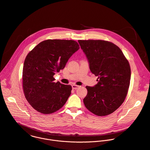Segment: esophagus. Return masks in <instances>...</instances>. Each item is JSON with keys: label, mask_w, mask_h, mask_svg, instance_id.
I'll return each instance as SVG.
<instances>
[{"label": "esophagus", "mask_w": 150, "mask_h": 150, "mask_svg": "<svg viewBox=\"0 0 150 150\" xmlns=\"http://www.w3.org/2000/svg\"><path fill=\"white\" fill-rule=\"evenodd\" d=\"M79 87V86L76 85H72V89H78Z\"/></svg>", "instance_id": "1"}]
</instances>
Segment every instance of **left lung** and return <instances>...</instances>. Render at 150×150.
I'll return each instance as SVG.
<instances>
[{
	"label": "left lung",
	"mask_w": 150,
	"mask_h": 150,
	"mask_svg": "<svg viewBox=\"0 0 150 150\" xmlns=\"http://www.w3.org/2000/svg\"><path fill=\"white\" fill-rule=\"evenodd\" d=\"M89 62L92 74L98 76L93 87L86 86L85 107L97 116H106L117 110L127 96L131 79L128 61L120 48L103 40H79Z\"/></svg>",
	"instance_id": "1"
}]
</instances>
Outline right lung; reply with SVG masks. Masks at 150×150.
<instances>
[{
	"label": "right lung",
	"mask_w": 150,
	"mask_h": 150,
	"mask_svg": "<svg viewBox=\"0 0 150 150\" xmlns=\"http://www.w3.org/2000/svg\"><path fill=\"white\" fill-rule=\"evenodd\" d=\"M79 49L78 42L73 40L47 39L27 55L22 72L23 90L35 110L43 114H52L66 103L72 86L55 82L54 75L64 68Z\"/></svg>",
	"instance_id": "obj_1"
}]
</instances>
